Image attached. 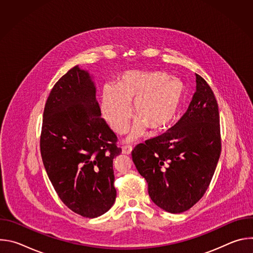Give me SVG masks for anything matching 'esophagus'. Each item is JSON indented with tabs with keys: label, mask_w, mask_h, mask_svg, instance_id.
I'll return each mask as SVG.
<instances>
[{
	"label": "esophagus",
	"mask_w": 253,
	"mask_h": 253,
	"mask_svg": "<svg viewBox=\"0 0 253 253\" xmlns=\"http://www.w3.org/2000/svg\"><path fill=\"white\" fill-rule=\"evenodd\" d=\"M132 150H133V147L130 145H126V146L122 147V152H123V154H126V155L131 154Z\"/></svg>",
	"instance_id": "esophagus-1"
}]
</instances>
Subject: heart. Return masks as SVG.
Instances as JSON below:
<instances>
[{"label": "heart", "instance_id": "obj_1", "mask_svg": "<svg viewBox=\"0 0 253 253\" xmlns=\"http://www.w3.org/2000/svg\"><path fill=\"white\" fill-rule=\"evenodd\" d=\"M185 93L183 82L158 71H127L116 84L105 85L101 97V114L117 134H124L132 118H137L129 140L167 127L175 118Z\"/></svg>", "mask_w": 253, "mask_h": 253}]
</instances>
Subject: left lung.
Wrapping results in <instances>:
<instances>
[{
  "label": "left lung",
  "mask_w": 253,
  "mask_h": 253,
  "mask_svg": "<svg viewBox=\"0 0 253 253\" xmlns=\"http://www.w3.org/2000/svg\"><path fill=\"white\" fill-rule=\"evenodd\" d=\"M220 153L218 104L196 74V92L186 113L165 133L138 144L132 160L152 201L167 212L181 213L206 192Z\"/></svg>",
  "instance_id": "left-lung-1"
}]
</instances>
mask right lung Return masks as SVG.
<instances>
[{
  "label": "right lung",
  "mask_w": 253,
  "mask_h": 253,
  "mask_svg": "<svg viewBox=\"0 0 253 253\" xmlns=\"http://www.w3.org/2000/svg\"><path fill=\"white\" fill-rule=\"evenodd\" d=\"M40 148L50 181L68 208L95 218L112 207L116 199L113 160L122 150L101 117L89 73L78 66L51 90Z\"/></svg>",
  "instance_id": "obj_1"
}]
</instances>
